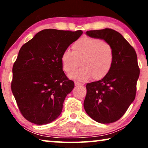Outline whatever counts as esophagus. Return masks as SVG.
Here are the masks:
<instances>
[{"label": "esophagus", "instance_id": "34e87169", "mask_svg": "<svg viewBox=\"0 0 148 148\" xmlns=\"http://www.w3.org/2000/svg\"><path fill=\"white\" fill-rule=\"evenodd\" d=\"M74 84H75V86H83V84H80V83H79V82H74Z\"/></svg>", "mask_w": 148, "mask_h": 148}]
</instances>
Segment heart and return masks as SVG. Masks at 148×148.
I'll return each instance as SVG.
<instances>
[{
    "instance_id": "heart-1",
    "label": "heart",
    "mask_w": 148,
    "mask_h": 148,
    "mask_svg": "<svg viewBox=\"0 0 148 148\" xmlns=\"http://www.w3.org/2000/svg\"><path fill=\"white\" fill-rule=\"evenodd\" d=\"M72 49V51L66 49L62 52L61 61L67 74H71L81 65L82 68L70 75L77 81L84 82L91 77L94 79L103 78L113 66L114 49L104 40L83 37L74 42Z\"/></svg>"
}]
</instances>
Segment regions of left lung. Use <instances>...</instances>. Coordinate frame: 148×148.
Wrapping results in <instances>:
<instances>
[{
    "mask_svg": "<svg viewBox=\"0 0 148 148\" xmlns=\"http://www.w3.org/2000/svg\"><path fill=\"white\" fill-rule=\"evenodd\" d=\"M112 45L114 61L106 76L87 84L84 106L86 113L100 123H111L123 116L136 96L140 69L134 49L115 30L104 29L86 32Z\"/></svg>",
    "mask_w": 148,
    "mask_h": 148,
    "instance_id": "8db88e82",
    "label": "left lung"
}]
</instances>
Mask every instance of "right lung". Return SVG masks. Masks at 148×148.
<instances>
[{
	"label": "right lung",
	"mask_w": 148,
	"mask_h": 148,
	"mask_svg": "<svg viewBox=\"0 0 148 148\" xmlns=\"http://www.w3.org/2000/svg\"><path fill=\"white\" fill-rule=\"evenodd\" d=\"M82 33L81 30L44 29L21 47L12 69L11 89L29 121L46 125L61 114L66 95L74 87L62 71L61 57Z\"/></svg>",
	"instance_id": "right-lung-1"
}]
</instances>
